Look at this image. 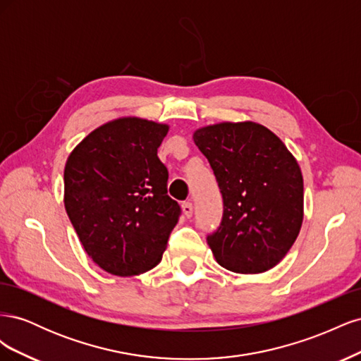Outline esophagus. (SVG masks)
I'll use <instances>...</instances> for the list:
<instances>
[{
  "label": "esophagus",
  "instance_id": "34e87169",
  "mask_svg": "<svg viewBox=\"0 0 361 361\" xmlns=\"http://www.w3.org/2000/svg\"><path fill=\"white\" fill-rule=\"evenodd\" d=\"M182 211H183V215L187 218H191L192 216V211H194V206L191 202H185L182 203Z\"/></svg>",
  "mask_w": 361,
  "mask_h": 361
}]
</instances>
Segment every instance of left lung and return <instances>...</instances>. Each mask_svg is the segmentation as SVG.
Returning <instances> with one entry per match:
<instances>
[{"mask_svg": "<svg viewBox=\"0 0 361 361\" xmlns=\"http://www.w3.org/2000/svg\"><path fill=\"white\" fill-rule=\"evenodd\" d=\"M223 195V218L207 235L223 268L259 274L286 256L302 224L304 187L297 159L255 122L218 123L194 133Z\"/></svg>", "mask_w": 361, "mask_h": 361, "instance_id": "left-lung-1", "label": "left lung"}]
</instances>
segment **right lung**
I'll list each match as a JSON object with an SVG mask.
<instances>
[{"mask_svg":"<svg viewBox=\"0 0 361 361\" xmlns=\"http://www.w3.org/2000/svg\"><path fill=\"white\" fill-rule=\"evenodd\" d=\"M167 125L125 117L105 123L73 149L64 167V207L85 253L114 276L157 267L180 206L167 194L158 158Z\"/></svg>","mask_w":361,"mask_h":361,"instance_id":"obj_1","label":"right lung"}]
</instances>
